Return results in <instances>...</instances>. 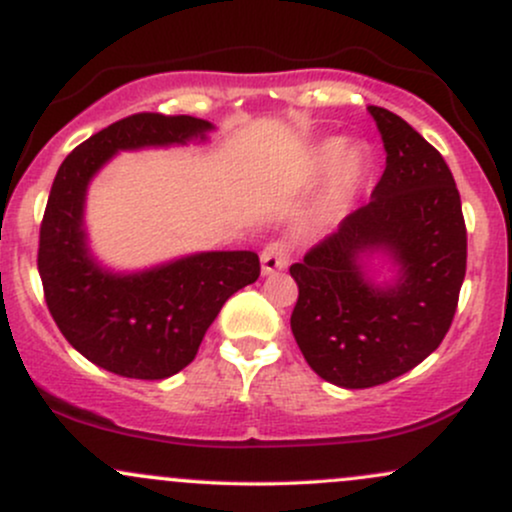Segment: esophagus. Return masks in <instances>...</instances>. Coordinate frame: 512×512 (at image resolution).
I'll use <instances>...</instances> for the list:
<instances>
[{
	"instance_id": "esophagus-1",
	"label": "esophagus",
	"mask_w": 512,
	"mask_h": 512,
	"mask_svg": "<svg viewBox=\"0 0 512 512\" xmlns=\"http://www.w3.org/2000/svg\"><path fill=\"white\" fill-rule=\"evenodd\" d=\"M260 262H262L264 276H272L276 272H281V269L289 267V248H286L284 243H269L267 248L262 250Z\"/></svg>"
}]
</instances>
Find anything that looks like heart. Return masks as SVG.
<instances>
[{"instance_id":"1","label":"heart","mask_w":512,"mask_h":512,"mask_svg":"<svg viewBox=\"0 0 512 512\" xmlns=\"http://www.w3.org/2000/svg\"><path fill=\"white\" fill-rule=\"evenodd\" d=\"M363 175H366V156L344 139H322L303 151L296 168L298 185L313 187L315 182L325 180L313 207V223L317 228H330L342 221Z\"/></svg>"}]
</instances>
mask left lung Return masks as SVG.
<instances>
[{
    "instance_id": "1",
    "label": "left lung",
    "mask_w": 512,
    "mask_h": 512,
    "mask_svg": "<svg viewBox=\"0 0 512 512\" xmlns=\"http://www.w3.org/2000/svg\"><path fill=\"white\" fill-rule=\"evenodd\" d=\"M385 173L366 207L293 264L291 332L327 383L363 390L419 366L450 330L467 231L448 163L390 110L368 105Z\"/></svg>"
}]
</instances>
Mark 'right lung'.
<instances>
[{
	"mask_svg": "<svg viewBox=\"0 0 512 512\" xmlns=\"http://www.w3.org/2000/svg\"><path fill=\"white\" fill-rule=\"evenodd\" d=\"M214 129L192 115L139 113L93 134L57 170L40 226L38 272L60 332L98 368L134 380L170 378L197 356L223 303L260 276L252 250L190 252L144 269H115L91 248L88 187L117 154L204 144Z\"/></svg>",
	"mask_w": 512,
	"mask_h": 512,
	"instance_id": "right-lung-1",
	"label": "right lung"
}]
</instances>
